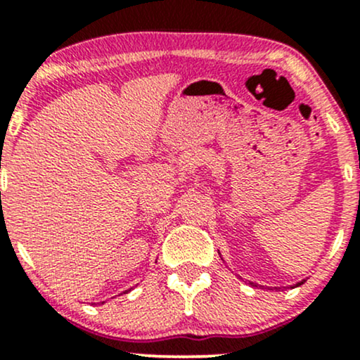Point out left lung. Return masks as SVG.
<instances>
[{
  "mask_svg": "<svg viewBox=\"0 0 360 360\" xmlns=\"http://www.w3.org/2000/svg\"><path fill=\"white\" fill-rule=\"evenodd\" d=\"M300 284H303V281H301V283H298V284H296V286H300Z\"/></svg>",
  "mask_w": 360,
  "mask_h": 360,
  "instance_id": "obj_1",
  "label": "left lung"
}]
</instances>
